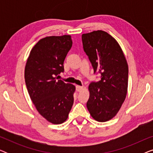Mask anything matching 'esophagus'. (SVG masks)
<instances>
[{"mask_svg":"<svg viewBox=\"0 0 153 153\" xmlns=\"http://www.w3.org/2000/svg\"><path fill=\"white\" fill-rule=\"evenodd\" d=\"M83 88H84V86H83V85H76V89L78 92L81 91Z\"/></svg>","mask_w":153,"mask_h":153,"instance_id":"34e87169","label":"esophagus"}]
</instances>
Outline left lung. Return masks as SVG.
<instances>
[{"mask_svg":"<svg viewBox=\"0 0 153 153\" xmlns=\"http://www.w3.org/2000/svg\"><path fill=\"white\" fill-rule=\"evenodd\" d=\"M83 50L101 81L89 85L88 110L93 119L106 122L120 110L127 93L128 65L123 49L108 33L95 30L82 35Z\"/></svg>","mask_w":153,"mask_h":153,"instance_id":"1","label":"left lung"}]
</instances>
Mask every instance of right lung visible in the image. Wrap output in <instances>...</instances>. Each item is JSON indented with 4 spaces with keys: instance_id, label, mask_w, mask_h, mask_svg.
<instances>
[{
    "instance_id": "right-lung-1",
    "label": "right lung",
    "mask_w": 153,
    "mask_h": 153,
    "mask_svg": "<svg viewBox=\"0 0 153 153\" xmlns=\"http://www.w3.org/2000/svg\"><path fill=\"white\" fill-rule=\"evenodd\" d=\"M72 46L71 35L42 38L31 49L25 67L30 99L39 114L53 124L64 123L74 103L76 88L58 79Z\"/></svg>"
}]
</instances>
